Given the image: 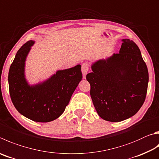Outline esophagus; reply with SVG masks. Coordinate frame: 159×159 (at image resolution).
Returning <instances> with one entry per match:
<instances>
[{"mask_svg":"<svg viewBox=\"0 0 159 159\" xmlns=\"http://www.w3.org/2000/svg\"><path fill=\"white\" fill-rule=\"evenodd\" d=\"M89 70V65L88 62H84L82 64L81 66V71L83 73V79H85L86 75H87L88 72Z\"/></svg>","mask_w":159,"mask_h":159,"instance_id":"esophagus-1","label":"esophagus"}]
</instances>
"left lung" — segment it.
Here are the masks:
<instances>
[{
	"mask_svg": "<svg viewBox=\"0 0 159 159\" xmlns=\"http://www.w3.org/2000/svg\"><path fill=\"white\" fill-rule=\"evenodd\" d=\"M119 53L92 63L86 76L90 96L103 120L121 122L136 113L145 100L149 74L134 42L123 39Z\"/></svg>",
	"mask_w": 159,
	"mask_h": 159,
	"instance_id": "obj_1",
	"label": "left lung"
}]
</instances>
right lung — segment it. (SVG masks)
Masks as SVG:
<instances>
[{
    "label": "right lung",
    "instance_id": "add662e5",
    "mask_svg": "<svg viewBox=\"0 0 159 159\" xmlns=\"http://www.w3.org/2000/svg\"><path fill=\"white\" fill-rule=\"evenodd\" d=\"M34 44L30 40L17 51L8 74L10 94L19 113L34 122H48L65 111L82 80L81 66L58 70L43 82L30 85L25 79V65Z\"/></svg>",
    "mask_w": 159,
    "mask_h": 159
}]
</instances>
